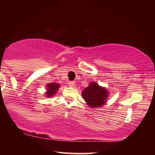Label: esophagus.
<instances>
[{
  "label": "esophagus",
  "mask_w": 155,
  "mask_h": 155,
  "mask_svg": "<svg viewBox=\"0 0 155 155\" xmlns=\"http://www.w3.org/2000/svg\"><path fill=\"white\" fill-rule=\"evenodd\" d=\"M68 84L70 87H75V82L74 81H69L68 82Z\"/></svg>",
  "instance_id": "esophagus-1"
}]
</instances>
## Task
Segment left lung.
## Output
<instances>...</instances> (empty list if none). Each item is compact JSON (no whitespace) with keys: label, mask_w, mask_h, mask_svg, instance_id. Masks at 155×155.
Segmentation results:
<instances>
[{"label":"left lung","mask_w":155,"mask_h":155,"mask_svg":"<svg viewBox=\"0 0 155 155\" xmlns=\"http://www.w3.org/2000/svg\"><path fill=\"white\" fill-rule=\"evenodd\" d=\"M109 94L107 89L99 85L97 82H91L87 87L82 91V97L87 106L97 109L107 102Z\"/></svg>","instance_id":"obj_1"}]
</instances>
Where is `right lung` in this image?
<instances>
[{"instance_id":"1","label":"right lung","mask_w":155,"mask_h":155,"mask_svg":"<svg viewBox=\"0 0 155 155\" xmlns=\"http://www.w3.org/2000/svg\"><path fill=\"white\" fill-rule=\"evenodd\" d=\"M61 84L56 83V82H51V83H48L46 85V92H45V94L44 96L46 97H51L54 96L57 92V91L58 90L59 87H60Z\"/></svg>"}]
</instances>
